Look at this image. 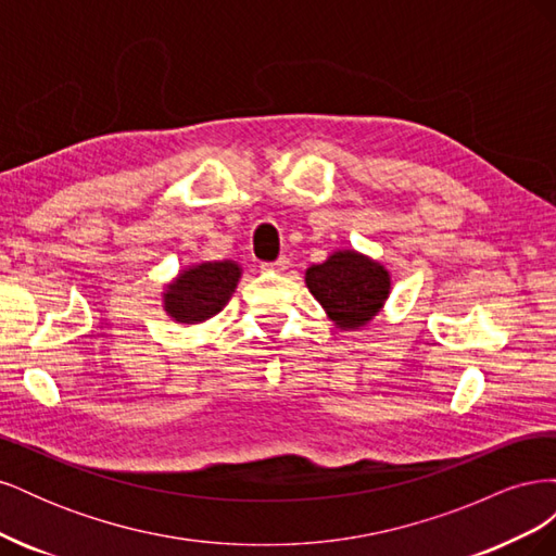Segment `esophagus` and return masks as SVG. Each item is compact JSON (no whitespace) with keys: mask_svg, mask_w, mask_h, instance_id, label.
Masks as SVG:
<instances>
[{"mask_svg":"<svg viewBox=\"0 0 556 556\" xmlns=\"http://www.w3.org/2000/svg\"><path fill=\"white\" fill-rule=\"evenodd\" d=\"M262 268L268 274H282L290 268V257H278L276 262H266V264H262Z\"/></svg>","mask_w":556,"mask_h":556,"instance_id":"obj_1","label":"esophagus"}]
</instances>
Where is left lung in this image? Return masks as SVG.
<instances>
[{
    "mask_svg": "<svg viewBox=\"0 0 556 556\" xmlns=\"http://www.w3.org/2000/svg\"><path fill=\"white\" fill-rule=\"evenodd\" d=\"M306 288L339 329H359L382 311L392 292L387 268L357 250H336L306 268Z\"/></svg>",
    "mask_w": 556,
    "mask_h": 556,
    "instance_id": "8db88e82",
    "label": "left lung"
}]
</instances>
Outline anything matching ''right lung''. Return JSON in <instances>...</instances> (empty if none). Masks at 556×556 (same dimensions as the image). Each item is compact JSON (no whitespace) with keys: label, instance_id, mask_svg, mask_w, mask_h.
Listing matches in <instances>:
<instances>
[{"label":"right lung","instance_id":"right-lung-1","mask_svg":"<svg viewBox=\"0 0 556 556\" xmlns=\"http://www.w3.org/2000/svg\"><path fill=\"white\" fill-rule=\"evenodd\" d=\"M243 268L231 262L192 264L166 285L162 308L178 325H201L215 317L237 292Z\"/></svg>","mask_w":556,"mask_h":556}]
</instances>
